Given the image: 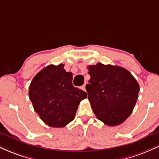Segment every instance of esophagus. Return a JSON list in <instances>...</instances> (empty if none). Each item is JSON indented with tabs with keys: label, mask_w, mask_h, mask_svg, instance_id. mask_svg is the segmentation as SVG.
<instances>
[{
	"label": "esophagus",
	"mask_w": 159,
	"mask_h": 159,
	"mask_svg": "<svg viewBox=\"0 0 159 159\" xmlns=\"http://www.w3.org/2000/svg\"><path fill=\"white\" fill-rule=\"evenodd\" d=\"M81 90H83L84 91H86V85L85 84L81 86Z\"/></svg>",
	"instance_id": "esophagus-1"
}]
</instances>
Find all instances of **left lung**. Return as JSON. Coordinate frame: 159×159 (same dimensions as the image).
I'll use <instances>...</instances> for the list:
<instances>
[{
	"label": "left lung",
	"instance_id": "1",
	"mask_svg": "<svg viewBox=\"0 0 159 159\" xmlns=\"http://www.w3.org/2000/svg\"><path fill=\"white\" fill-rule=\"evenodd\" d=\"M87 69L90 79L86 90L96 117L110 126L123 123L135 106L140 90L138 81L118 66L98 63Z\"/></svg>",
	"mask_w": 159,
	"mask_h": 159
}]
</instances>
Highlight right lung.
I'll return each instance as SVG.
<instances>
[{
    "mask_svg": "<svg viewBox=\"0 0 159 159\" xmlns=\"http://www.w3.org/2000/svg\"><path fill=\"white\" fill-rule=\"evenodd\" d=\"M64 65H49L33 78L29 97L34 110L50 127L62 128L72 122L78 105L87 98L84 91L72 85V73Z\"/></svg>",
    "mask_w": 159,
    "mask_h": 159,
    "instance_id": "obj_1",
    "label": "right lung"
}]
</instances>
